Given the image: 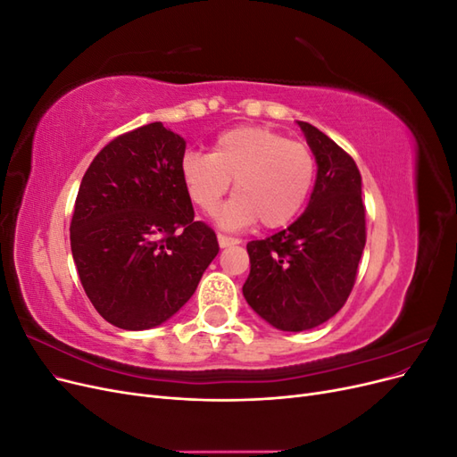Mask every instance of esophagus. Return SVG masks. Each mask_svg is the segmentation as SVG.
I'll list each match as a JSON object with an SVG mask.
<instances>
[{
    "mask_svg": "<svg viewBox=\"0 0 457 457\" xmlns=\"http://www.w3.org/2000/svg\"><path fill=\"white\" fill-rule=\"evenodd\" d=\"M217 242H219V245H220V247H230V245H237V244H240V240H238V238L225 237V234H219V237H217Z\"/></svg>",
    "mask_w": 457,
    "mask_h": 457,
    "instance_id": "34e87169",
    "label": "esophagus"
}]
</instances>
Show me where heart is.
Segmentation results:
<instances>
[{
	"label": "heart",
	"instance_id": "obj_1",
	"mask_svg": "<svg viewBox=\"0 0 457 457\" xmlns=\"http://www.w3.org/2000/svg\"><path fill=\"white\" fill-rule=\"evenodd\" d=\"M181 179L190 200L213 213L230 188L234 196L219 213V225L244 228L259 219L265 228H278L305 210L316 179L309 146L286 135L238 126L219 133L212 152H187Z\"/></svg>",
	"mask_w": 457,
	"mask_h": 457
}]
</instances>
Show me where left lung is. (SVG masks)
<instances>
[{"label": "left lung", "mask_w": 457, "mask_h": 457, "mask_svg": "<svg viewBox=\"0 0 457 457\" xmlns=\"http://www.w3.org/2000/svg\"><path fill=\"white\" fill-rule=\"evenodd\" d=\"M316 160L307 210L287 228L247 244L244 297L265 322L305 331L347 301L366 245L362 177L354 160L320 129L297 121Z\"/></svg>", "instance_id": "1"}]
</instances>
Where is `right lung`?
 Instances as JSON below:
<instances>
[{
    "mask_svg": "<svg viewBox=\"0 0 457 457\" xmlns=\"http://www.w3.org/2000/svg\"><path fill=\"white\" fill-rule=\"evenodd\" d=\"M185 148L181 135L148 123L108 143L81 179L72 257L93 307L116 328L170 320L219 253L183 185Z\"/></svg>",
    "mask_w": 457,
    "mask_h": 457,
    "instance_id": "obj_1",
    "label": "right lung"
}]
</instances>
